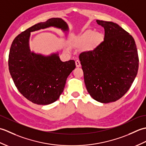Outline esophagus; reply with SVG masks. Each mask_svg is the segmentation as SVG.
I'll list each match as a JSON object with an SVG mask.
<instances>
[{
  "label": "esophagus",
  "instance_id": "34e87169",
  "mask_svg": "<svg viewBox=\"0 0 146 146\" xmlns=\"http://www.w3.org/2000/svg\"><path fill=\"white\" fill-rule=\"evenodd\" d=\"M75 64H76V67H80V66H81V64H80V62L79 60H76L75 61Z\"/></svg>",
  "mask_w": 146,
  "mask_h": 146
}]
</instances>
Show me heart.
Instances as JSON below:
<instances>
[{"mask_svg":"<svg viewBox=\"0 0 146 146\" xmlns=\"http://www.w3.org/2000/svg\"><path fill=\"white\" fill-rule=\"evenodd\" d=\"M104 35L101 33L87 30L80 36L78 44L80 46H86L88 49H92L98 45L103 41Z\"/></svg>","mask_w":146,"mask_h":146,"instance_id":"obj_1","label":"heart"}]
</instances>
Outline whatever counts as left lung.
I'll return each mask as SVG.
<instances>
[{"label":"left lung","instance_id":"8db88e82","mask_svg":"<svg viewBox=\"0 0 146 146\" xmlns=\"http://www.w3.org/2000/svg\"><path fill=\"white\" fill-rule=\"evenodd\" d=\"M104 28V40L94 50L79 56L86 88L104 104L115 102L131 88L137 74L139 56L134 38L112 22L97 20Z\"/></svg>","mask_w":146,"mask_h":146}]
</instances>
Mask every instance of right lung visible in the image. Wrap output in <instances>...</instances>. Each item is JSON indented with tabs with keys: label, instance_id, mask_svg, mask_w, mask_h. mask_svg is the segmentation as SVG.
Listing matches in <instances>:
<instances>
[{
	"label": "right lung",
	"instance_id": "add662e5",
	"mask_svg": "<svg viewBox=\"0 0 146 146\" xmlns=\"http://www.w3.org/2000/svg\"><path fill=\"white\" fill-rule=\"evenodd\" d=\"M51 26L68 30L66 22L60 18L36 24L15 37L9 54V70L15 86L24 97L38 105L56 101L76 68L75 61L62 62L57 54L44 56L30 51L31 33Z\"/></svg>",
	"mask_w": 146,
	"mask_h": 146
}]
</instances>
